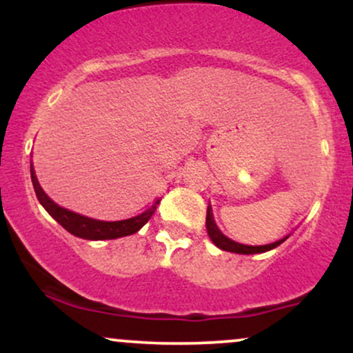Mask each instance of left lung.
Wrapping results in <instances>:
<instances>
[{
  "label": "left lung",
  "mask_w": 353,
  "mask_h": 353,
  "mask_svg": "<svg viewBox=\"0 0 353 353\" xmlns=\"http://www.w3.org/2000/svg\"><path fill=\"white\" fill-rule=\"evenodd\" d=\"M210 208V205H209ZM208 208V217H205V225H208V234L209 237L212 239V242L216 244L219 249L222 250H228V252H236V254H261V252H267V250L275 249L277 245H281L285 239L282 241L274 242V244H267V245H244V244H239V242L230 241L229 237H225L224 234L221 232L217 228L216 221L212 217V210H209Z\"/></svg>",
  "instance_id": "obj_1"
}]
</instances>
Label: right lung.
Wrapping results in <instances>:
<instances>
[{"instance_id": "add662e5", "label": "right lung", "mask_w": 353, "mask_h": 353, "mask_svg": "<svg viewBox=\"0 0 353 353\" xmlns=\"http://www.w3.org/2000/svg\"><path fill=\"white\" fill-rule=\"evenodd\" d=\"M31 181H33L36 197L41 202L43 208L50 212V216L54 219V221H58L68 232L72 234V236L88 239V241H103V239H117L131 236V234L137 232V230L143 228L145 222L152 217V214L156 212L157 204H159L161 201L157 199L152 205L141 210L137 216L131 219H124V221H99V219L81 216L78 212H72V210L61 208L56 202H52L50 197L44 194L38 179H36V174L33 172H31Z\"/></svg>"}]
</instances>
